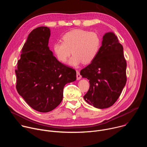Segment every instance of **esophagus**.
<instances>
[{"label":"esophagus","instance_id":"34e87169","mask_svg":"<svg viewBox=\"0 0 147 147\" xmlns=\"http://www.w3.org/2000/svg\"><path fill=\"white\" fill-rule=\"evenodd\" d=\"M76 73H77V80L81 79V76L80 75L79 71L77 70V71H76Z\"/></svg>","mask_w":147,"mask_h":147}]
</instances>
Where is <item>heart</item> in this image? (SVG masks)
I'll return each instance as SVG.
<instances>
[{
	"label": "heart",
	"instance_id": "1",
	"mask_svg": "<svg viewBox=\"0 0 147 147\" xmlns=\"http://www.w3.org/2000/svg\"><path fill=\"white\" fill-rule=\"evenodd\" d=\"M63 42L53 44V51L57 60L63 63L67 62L71 55L69 63L77 66L83 62L84 64L91 63L99 52L101 40L95 32L82 30H74L66 32L62 36Z\"/></svg>",
	"mask_w": 147,
	"mask_h": 147
}]
</instances>
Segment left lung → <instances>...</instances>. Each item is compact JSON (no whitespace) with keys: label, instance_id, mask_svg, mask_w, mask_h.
<instances>
[{"label":"left lung","instance_id":"left-lung-1","mask_svg":"<svg viewBox=\"0 0 147 147\" xmlns=\"http://www.w3.org/2000/svg\"><path fill=\"white\" fill-rule=\"evenodd\" d=\"M126 67L123 48L117 37L111 32L105 34L96 57L80 71L90 84L84 100L99 109L112 107L126 83Z\"/></svg>","mask_w":147,"mask_h":147}]
</instances>
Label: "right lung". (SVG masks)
Instances as JSON below:
<instances>
[{"label": "right lung", "mask_w": 147, "mask_h": 147, "mask_svg": "<svg viewBox=\"0 0 147 147\" xmlns=\"http://www.w3.org/2000/svg\"><path fill=\"white\" fill-rule=\"evenodd\" d=\"M50 35L48 27L33 30L15 70L18 93L32 109L44 113L59 105L65 86L76 80V70L59 61L49 49Z\"/></svg>", "instance_id": "right-lung-1"}]
</instances>
